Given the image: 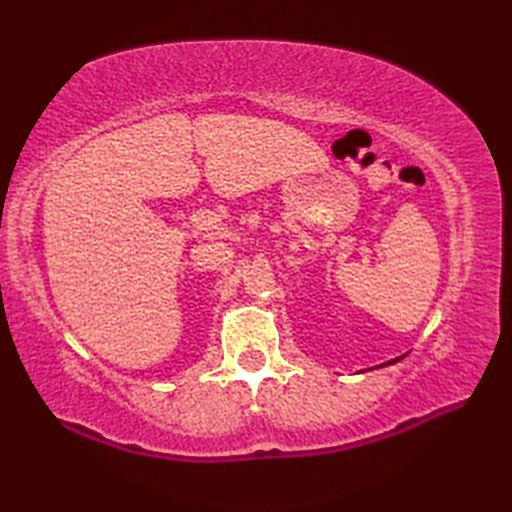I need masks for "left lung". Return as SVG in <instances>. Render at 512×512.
I'll list each match as a JSON object with an SVG mask.
<instances>
[{
    "mask_svg": "<svg viewBox=\"0 0 512 512\" xmlns=\"http://www.w3.org/2000/svg\"><path fill=\"white\" fill-rule=\"evenodd\" d=\"M402 356H398V358H391V361H387V363H383V365H394V363H398Z\"/></svg>",
    "mask_w": 512,
    "mask_h": 512,
    "instance_id": "left-lung-1",
    "label": "left lung"
}]
</instances>
